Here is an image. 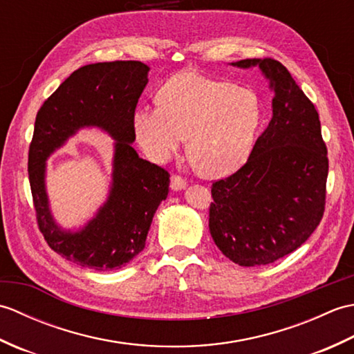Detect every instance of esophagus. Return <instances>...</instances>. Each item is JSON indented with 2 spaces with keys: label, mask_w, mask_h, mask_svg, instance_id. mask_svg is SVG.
<instances>
[{
  "label": "esophagus",
  "mask_w": 354,
  "mask_h": 354,
  "mask_svg": "<svg viewBox=\"0 0 354 354\" xmlns=\"http://www.w3.org/2000/svg\"><path fill=\"white\" fill-rule=\"evenodd\" d=\"M185 185H187V183L184 181L181 176H178V175H173L171 176V179H170V189L173 192L183 190V189H185Z\"/></svg>",
  "instance_id": "esophagus-1"
}]
</instances>
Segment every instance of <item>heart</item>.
<instances>
[{
	"instance_id": "b5f03b06",
	"label": "heart",
	"mask_w": 354,
	"mask_h": 354,
	"mask_svg": "<svg viewBox=\"0 0 354 354\" xmlns=\"http://www.w3.org/2000/svg\"><path fill=\"white\" fill-rule=\"evenodd\" d=\"M161 104L133 115L135 137L150 160L165 162L184 145L208 176H225L250 156L261 123V102L251 88L185 71L160 89Z\"/></svg>"
}]
</instances>
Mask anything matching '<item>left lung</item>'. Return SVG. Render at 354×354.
<instances>
[{"instance_id":"left-lung-1","label":"left lung","mask_w":354,"mask_h":354,"mask_svg":"<svg viewBox=\"0 0 354 354\" xmlns=\"http://www.w3.org/2000/svg\"><path fill=\"white\" fill-rule=\"evenodd\" d=\"M231 65H259L274 91L272 117L242 167L213 183L208 227L225 257L261 266L295 251L319 225L327 147L317 109L283 64L265 57Z\"/></svg>"}]
</instances>
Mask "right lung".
<instances>
[{
  "label": "right lung",
  "instance_id": "right-lung-1",
  "mask_svg": "<svg viewBox=\"0 0 354 354\" xmlns=\"http://www.w3.org/2000/svg\"><path fill=\"white\" fill-rule=\"evenodd\" d=\"M149 66L138 61L85 65L62 82L37 111L28 149V179L37 227L53 251L79 266L112 270L145 250L153 214L167 198V170L138 156L133 115L147 85ZM84 127H100L116 140L109 201L94 220L65 232L52 219L44 192V161Z\"/></svg>",
  "mask_w": 354,
  "mask_h": 354
}]
</instances>
